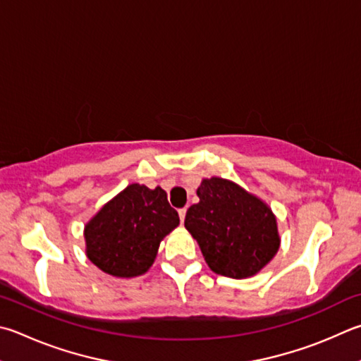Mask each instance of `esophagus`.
<instances>
[{
	"mask_svg": "<svg viewBox=\"0 0 361 361\" xmlns=\"http://www.w3.org/2000/svg\"><path fill=\"white\" fill-rule=\"evenodd\" d=\"M178 214H180V221L185 222V218H186V208H180V209H178Z\"/></svg>",
	"mask_w": 361,
	"mask_h": 361,
	"instance_id": "obj_1",
	"label": "esophagus"
}]
</instances>
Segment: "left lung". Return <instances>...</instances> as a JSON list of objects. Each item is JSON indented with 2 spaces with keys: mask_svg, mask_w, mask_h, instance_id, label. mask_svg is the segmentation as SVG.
Listing matches in <instances>:
<instances>
[{
  "mask_svg": "<svg viewBox=\"0 0 361 361\" xmlns=\"http://www.w3.org/2000/svg\"><path fill=\"white\" fill-rule=\"evenodd\" d=\"M197 195L199 203L186 212L185 227L209 270L243 279L270 264L281 237L276 216L264 200L219 176L203 178Z\"/></svg>",
  "mask_w": 361,
  "mask_h": 361,
  "instance_id": "left-lung-1",
  "label": "left lung"
}]
</instances>
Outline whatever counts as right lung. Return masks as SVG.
<instances>
[{"instance_id": "right-lung-1", "label": "right lung", "mask_w": 361, "mask_h": 361, "mask_svg": "<svg viewBox=\"0 0 361 361\" xmlns=\"http://www.w3.org/2000/svg\"><path fill=\"white\" fill-rule=\"evenodd\" d=\"M178 224V213L162 188L133 183L85 224V252L110 276H140L153 265L164 237Z\"/></svg>"}]
</instances>
